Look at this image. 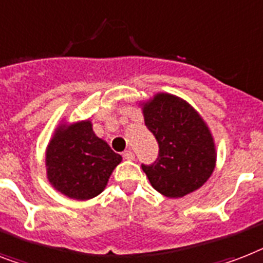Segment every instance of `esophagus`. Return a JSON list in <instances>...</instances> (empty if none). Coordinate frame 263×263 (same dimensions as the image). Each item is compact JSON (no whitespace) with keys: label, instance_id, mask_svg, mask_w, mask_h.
I'll use <instances>...</instances> for the list:
<instances>
[{"label":"esophagus","instance_id":"obj_1","mask_svg":"<svg viewBox=\"0 0 263 263\" xmlns=\"http://www.w3.org/2000/svg\"><path fill=\"white\" fill-rule=\"evenodd\" d=\"M123 157H124V159H127V161H134V159H135V155H134V153H132L131 150L124 151Z\"/></svg>","mask_w":263,"mask_h":263}]
</instances>
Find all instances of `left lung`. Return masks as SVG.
I'll use <instances>...</instances> for the list:
<instances>
[{
  "mask_svg": "<svg viewBox=\"0 0 263 263\" xmlns=\"http://www.w3.org/2000/svg\"><path fill=\"white\" fill-rule=\"evenodd\" d=\"M139 105L159 146L157 161L142 165L154 189L170 198L200 189L216 166L215 140L200 113L170 93H157Z\"/></svg>",
  "mask_w": 263,
  "mask_h": 263,
  "instance_id": "obj_1",
  "label": "left lung"
}]
</instances>
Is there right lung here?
Returning a JSON list of instances; mask_svg holds the SVG:
<instances>
[{
    "label": "right lung",
    "instance_id": "1",
    "mask_svg": "<svg viewBox=\"0 0 263 263\" xmlns=\"http://www.w3.org/2000/svg\"><path fill=\"white\" fill-rule=\"evenodd\" d=\"M121 159L96 135L90 120L62 121L47 146V180L69 198L90 200L105 189Z\"/></svg>",
    "mask_w": 263,
    "mask_h": 263
}]
</instances>
